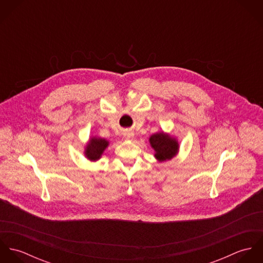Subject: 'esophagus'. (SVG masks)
<instances>
[{
    "label": "esophagus",
    "mask_w": 263,
    "mask_h": 263,
    "mask_svg": "<svg viewBox=\"0 0 263 263\" xmlns=\"http://www.w3.org/2000/svg\"><path fill=\"white\" fill-rule=\"evenodd\" d=\"M123 137H124V139H126V140H129V139H133V137H134V134H133L132 132L127 130V132H124V133H123Z\"/></svg>",
    "instance_id": "1"
}]
</instances>
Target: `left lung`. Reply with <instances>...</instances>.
I'll return each instance as SVG.
<instances>
[{
	"label": "left lung",
	"instance_id": "8db88e82",
	"mask_svg": "<svg viewBox=\"0 0 263 263\" xmlns=\"http://www.w3.org/2000/svg\"><path fill=\"white\" fill-rule=\"evenodd\" d=\"M150 144L152 148L156 152V159L161 162L171 160L177 154V151L179 148L177 141L164 133L152 135Z\"/></svg>",
	"mask_w": 263,
	"mask_h": 263
}]
</instances>
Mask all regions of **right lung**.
<instances>
[{
  "label": "right lung",
  "instance_id": "add662e5",
  "mask_svg": "<svg viewBox=\"0 0 263 263\" xmlns=\"http://www.w3.org/2000/svg\"><path fill=\"white\" fill-rule=\"evenodd\" d=\"M108 146V141L100 138H92L86 147L85 155L90 161H97Z\"/></svg>",
  "mask_w": 263,
  "mask_h": 263
}]
</instances>
